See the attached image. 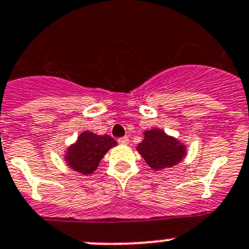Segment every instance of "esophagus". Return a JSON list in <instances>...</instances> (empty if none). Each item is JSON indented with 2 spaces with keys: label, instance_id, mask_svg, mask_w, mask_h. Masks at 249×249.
I'll list each match as a JSON object with an SVG mask.
<instances>
[{
  "label": "esophagus",
  "instance_id": "esophagus-1",
  "mask_svg": "<svg viewBox=\"0 0 249 249\" xmlns=\"http://www.w3.org/2000/svg\"><path fill=\"white\" fill-rule=\"evenodd\" d=\"M118 142H119L120 144H127V143H129V139H127L126 136L120 137V139H118Z\"/></svg>",
  "mask_w": 249,
  "mask_h": 249
}]
</instances>
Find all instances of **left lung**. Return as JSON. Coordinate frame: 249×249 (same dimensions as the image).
I'll list each match as a JSON object with an SVG mask.
<instances>
[{
    "instance_id": "8db88e82",
    "label": "left lung",
    "mask_w": 249,
    "mask_h": 249,
    "mask_svg": "<svg viewBox=\"0 0 249 249\" xmlns=\"http://www.w3.org/2000/svg\"><path fill=\"white\" fill-rule=\"evenodd\" d=\"M144 139L136 147L146 163L154 170L171 168L186 156V146L178 139L166 135L160 129L144 131Z\"/></svg>"
}]
</instances>
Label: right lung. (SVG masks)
I'll return each instance as SVG.
<instances>
[{
  "mask_svg": "<svg viewBox=\"0 0 249 249\" xmlns=\"http://www.w3.org/2000/svg\"><path fill=\"white\" fill-rule=\"evenodd\" d=\"M117 144V141L109 135H96L91 131H84L79 135L75 143L68 147L64 159L73 170L90 175L97 169L105 154Z\"/></svg>",
  "mask_w": 249,
  "mask_h": 249,
  "instance_id": "right-lung-1",
  "label": "right lung"
}]
</instances>
